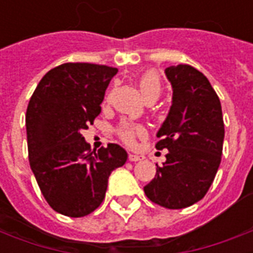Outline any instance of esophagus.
Returning <instances> with one entry per match:
<instances>
[{"label": "esophagus", "mask_w": 253, "mask_h": 253, "mask_svg": "<svg viewBox=\"0 0 253 253\" xmlns=\"http://www.w3.org/2000/svg\"><path fill=\"white\" fill-rule=\"evenodd\" d=\"M142 160V156H138V154H128V161L131 163H137V161H141Z\"/></svg>", "instance_id": "esophagus-1"}]
</instances>
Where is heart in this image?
<instances>
[{
	"label": "heart",
	"mask_w": 253,
	"mask_h": 253,
	"mask_svg": "<svg viewBox=\"0 0 253 253\" xmlns=\"http://www.w3.org/2000/svg\"><path fill=\"white\" fill-rule=\"evenodd\" d=\"M139 89H141V93L143 94V97L146 100L150 99V97L159 99L160 93H161V81H160L159 74L153 70L145 73L139 80ZM116 134L123 142L127 143V145H132L135 138L145 134V128L139 125L123 123L118 127Z\"/></svg>",
	"instance_id": "heart-1"
}]
</instances>
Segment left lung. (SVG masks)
I'll use <instances>...</instances> for the list:
<instances>
[{
    "instance_id": "obj_1",
    "label": "left lung",
    "mask_w": 253,
    "mask_h": 253,
    "mask_svg": "<svg viewBox=\"0 0 253 253\" xmlns=\"http://www.w3.org/2000/svg\"><path fill=\"white\" fill-rule=\"evenodd\" d=\"M165 74L173 94L156 148L168 153L143 191L156 205L184 209L201 201L215 177L225 137L222 110L211 84L195 67L169 66Z\"/></svg>"
}]
</instances>
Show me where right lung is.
Segmentation results:
<instances>
[{
  "instance_id": "obj_1",
  "label": "right lung",
  "mask_w": 253,
  "mask_h": 253,
  "mask_svg": "<svg viewBox=\"0 0 253 253\" xmlns=\"http://www.w3.org/2000/svg\"><path fill=\"white\" fill-rule=\"evenodd\" d=\"M116 67L63 63L38 84L25 115L31 169L47 203L67 217H85L104 201L111 172L127 160L116 143L92 152L83 130L101 112Z\"/></svg>"
}]
</instances>
